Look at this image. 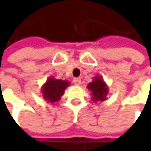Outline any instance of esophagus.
Listing matches in <instances>:
<instances>
[{
  "label": "esophagus",
  "instance_id": "obj_1",
  "mask_svg": "<svg viewBox=\"0 0 151 151\" xmlns=\"http://www.w3.org/2000/svg\"><path fill=\"white\" fill-rule=\"evenodd\" d=\"M73 83L75 86H80V84H81V79L78 78H73Z\"/></svg>",
  "mask_w": 151,
  "mask_h": 151
}]
</instances>
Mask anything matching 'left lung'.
I'll return each mask as SVG.
<instances>
[{
	"instance_id": "left-lung-1",
	"label": "left lung",
	"mask_w": 151,
	"mask_h": 151,
	"mask_svg": "<svg viewBox=\"0 0 151 151\" xmlns=\"http://www.w3.org/2000/svg\"><path fill=\"white\" fill-rule=\"evenodd\" d=\"M87 89L91 92V99L93 102H101L106 100V95L108 94V86L101 76L94 77L93 81L87 85Z\"/></svg>"
}]
</instances>
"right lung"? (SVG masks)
<instances>
[{"mask_svg":"<svg viewBox=\"0 0 151 151\" xmlns=\"http://www.w3.org/2000/svg\"><path fill=\"white\" fill-rule=\"evenodd\" d=\"M69 86L70 82L66 79H57L54 77H49L41 87L43 98L48 103L55 104L61 99L65 90Z\"/></svg>","mask_w":151,"mask_h":151,"instance_id":"1","label":"right lung"}]
</instances>
